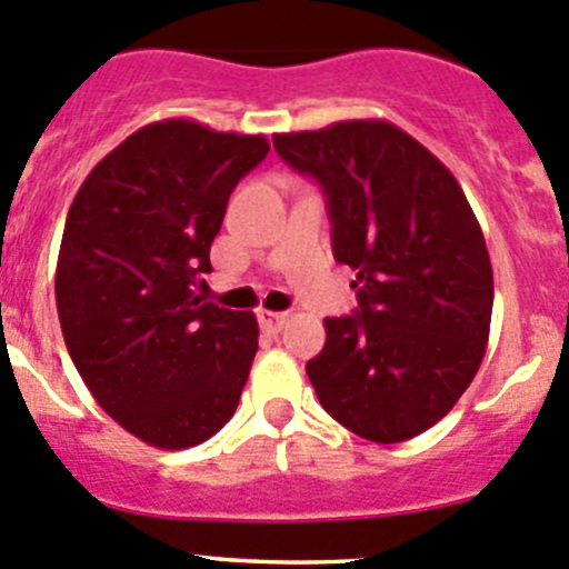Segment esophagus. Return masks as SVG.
<instances>
[{"mask_svg":"<svg viewBox=\"0 0 569 569\" xmlns=\"http://www.w3.org/2000/svg\"><path fill=\"white\" fill-rule=\"evenodd\" d=\"M257 318H260V323L266 326L268 331H282L290 315H287V312H271V309H260V312H257Z\"/></svg>","mask_w":569,"mask_h":569,"instance_id":"1","label":"esophagus"}]
</instances>
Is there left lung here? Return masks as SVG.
<instances>
[{"mask_svg":"<svg viewBox=\"0 0 569 569\" xmlns=\"http://www.w3.org/2000/svg\"><path fill=\"white\" fill-rule=\"evenodd\" d=\"M273 148L326 194L333 260L359 309L326 318L307 375L320 406L375 443L441 421L482 365L493 312L488 246L455 174L386 120L277 133Z\"/></svg>","mask_w":569,"mask_h":569,"instance_id":"left-lung-1","label":"left lung"}]
</instances>
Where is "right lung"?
<instances>
[{"mask_svg":"<svg viewBox=\"0 0 569 569\" xmlns=\"http://www.w3.org/2000/svg\"><path fill=\"white\" fill-rule=\"evenodd\" d=\"M266 137L194 120L139 128L96 163L68 210L57 312L98 406L139 441L186 449L236 413L257 353L251 312L202 296L227 199Z\"/></svg>","mask_w":569,"mask_h":569,"instance_id":"right-lung-1","label":"right lung"}]
</instances>
